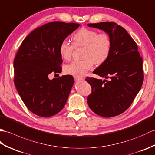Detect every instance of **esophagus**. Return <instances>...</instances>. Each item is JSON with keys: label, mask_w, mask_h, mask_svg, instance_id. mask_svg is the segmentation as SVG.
Masks as SVG:
<instances>
[{"label": "esophagus", "mask_w": 155, "mask_h": 155, "mask_svg": "<svg viewBox=\"0 0 155 155\" xmlns=\"http://www.w3.org/2000/svg\"><path fill=\"white\" fill-rule=\"evenodd\" d=\"M74 80L75 81H82V80H84V78H82V77H78V76H74Z\"/></svg>", "instance_id": "esophagus-1"}]
</instances>
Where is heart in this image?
<instances>
[{"label": "heart", "instance_id": "heart-1", "mask_svg": "<svg viewBox=\"0 0 155 155\" xmlns=\"http://www.w3.org/2000/svg\"><path fill=\"white\" fill-rule=\"evenodd\" d=\"M73 44L66 40L61 42L59 52L64 60L71 59L75 48L84 47L81 60L74 61L65 67L67 74L80 77L91 70L94 65L101 64L107 59L111 48V40L108 34H99L95 30L82 28L72 36Z\"/></svg>", "mask_w": 155, "mask_h": 155}]
</instances>
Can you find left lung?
I'll use <instances>...</instances> for the list:
<instances>
[{
    "mask_svg": "<svg viewBox=\"0 0 155 155\" xmlns=\"http://www.w3.org/2000/svg\"><path fill=\"white\" fill-rule=\"evenodd\" d=\"M87 26L105 31L111 40L107 59L94 71L105 80H85L92 90L87 97L89 107L99 116L111 117L125 111L141 88L143 59L136 42L122 26L110 22Z\"/></svg>",
    "mask_w": 155,
    "mask_h": 155,
    "instance_id": "8db88e82",
    "label": "left lung"
}]
</instances>
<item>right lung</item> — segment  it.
<instances>
[{"label": "right lung", "mask_w": 155, "mask_h": 155, "mask_svg": "<svg viewBox=\"0 0 155 155\" xmlns=\"http://www.w3.org/2000/svg\"><path fill=\"white\" fill-rule=\"evenodd\" d=\"M80 25L51 22L34 30L23 40L14 60V82L24 104L43 117L59 113L66 104L74 83L72 75L50 80L61 73V42Z\"/></svg>", "instance_id": "1"}]
</instances>
